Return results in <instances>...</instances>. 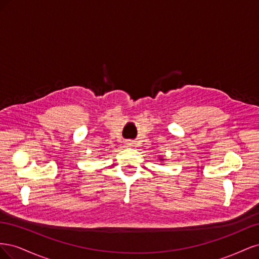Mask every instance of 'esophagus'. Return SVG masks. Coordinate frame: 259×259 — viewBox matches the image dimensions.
Here are the masks:
<instances>
[{
	"instance_id": "1",
	"label": "esophagus",
	"mask_w": 259,
	"mask_h": 259,
	"mask_svg": "<svg viewBox=\"0 0 259 259\" xmlns=\"http://www.w3.org/2000/svg\"><path fill=\"white\" fill-rule=\"evenodd\" d=\"M126 145H127V146H133V145H132V143H127Z\"/></svg>"
}]
</instances>
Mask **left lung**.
I'll list each match as a JSON object with an SVG mask.
<instances>
[{
	"label": "left lung",
	"mask_w": 259,
	"mask_h": 259,
	"mask_svg": "<svg viewBox=\"0 0 259 259\" xmlns=\"http://www.w3.org/2000/svg\"><path fill=\"white\" fill-rule=\"evenodd\" d=\"M160 160H161V161H162V160H164V159H160Z\"/></svg>",
	"instance_id": "1"
}]
</instances>
